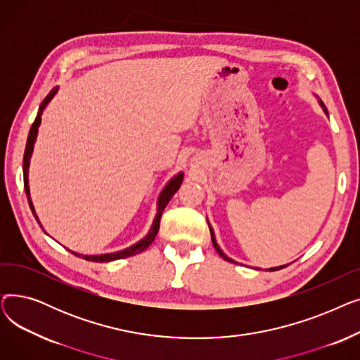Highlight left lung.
Segmentation results:
<instances>
[{"instance_id":"obj_1","label":"left lung","mask_w":360,"mask_h":360,"mask_svg":"<svg viewBox=\"0 0 360 360\" xmlns=\"http://www.w3.org/2000/svg\"><path fill=\"white\" fill-rule=\"evenodd\" d=\"M319 102V105H321V108H323V110L326 112V115L328 117V110H327V108H326V105L323 103V101H318ZM209 223V221H207ZM209 228H210V235H212V242H213V247L216 248V251L219 252V255L223 258V259H226V261H229V262H235L232 258H229L228 255H226L221 250H220V247L217 245V242H216V236H214V232H213V229H212V226H210V223H209ZM285 267H288V264L286 266H280V267H273V269H269V271H276V270H280V269H285Z\"/></svg>"}]
</instances>
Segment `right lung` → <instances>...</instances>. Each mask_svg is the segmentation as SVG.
<instances>
[{
  "instance_id": "add662e5",
  "label": "right lung",
  "mask_w": 360,
  "mask_h": 360,
  "mask_svg": "<svg viewBox=\"0 0 360 360\" xmlns=\"http://www.w3.org/2000/svg\"><path fill=\"white\" fill-rule=\"evenodd\" d=\"M56 91H58V87H53L48 96L44 99V102L41 103L39 106V110H37V115H36V120L32 124V128L29 131V137H27V143H26V150H25V158H23V176H25V191H26V195H27V201H29V205L32 209V213L33 216L36 217L37 223L41 224L39 219H37V214L34 212V207L32 204V198H30V190H29V165H30V158H32V153H33V147H34V141H36V137H37V128H39L41 125V117H42V112L44 109L46 108V105L52 101V98L56 94ZM184 181V174L179 172L178 175H175L172 179H170L166 186L162 190L159 198H158V213H156V217L153 220V224H151V228L148 231V233L141 239L139 240L137 243L131 245L129 248H125L122 251H118V252H110V254H102V255H83V254H77V252H72L74 255H77L83 259H87V261H94V262H109V261H115V259H122V258H127V257H132L136 254H140L143 252L144 250H147L151 242L155 240L158 232H159V226H160V217H162V213L165 210L166 204L170 201V198L174 197V194L179 190V186ZM42 226V224H41Z\"/></svg>"
}]
</instances>
